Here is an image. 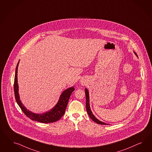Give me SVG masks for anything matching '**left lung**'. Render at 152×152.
Segmentation results:
<instances>
[{
    "mask_svg": "<svg viewBox=\"0 0 152 152\" xmlns=\"http://www.w3.org/2000/svg\"><path fill=\"white\" fill-rule=\"evenodd\" d=\"M135 55L137 56V55L135 53V52H134ZM85 95H86V110L88 112V114L89 115V116L90 117V118L94 121H95V123H96L97 124H101V125H107L105 123H104L101 121H100L99 120L97 119L94 116V115L93 114V113H92V111L91 110V109H90V97H89V92L88 91V89L86 88L85 89Z\"/></svg>",
    "mask_w": 152,
    "mask_h": 152,
    "instance_id": "1",
    "label": "left lung"
}]
</instances>
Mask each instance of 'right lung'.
Returning a JSON list of instances; mask_svg holds the SVG:
<instances>
[{
  "label": "right lung",
  "mask_w": 152,
  "mask_h": 152,
  "mask_svg": "<svg viewBox=\"0 0 152 152\" xmlns=\"http://www.w3.org/2000/svg\"><path fill=\"white\" fill-rule=\"evenodd\" d=\"M19 63V61L17 64L15 69L14 77V90L15 100L21 110L24 113V114L27 116V117L29 119L42 123H53L60 120L62 118V116L64 115L69 97L71 96L72 92L75 90L74 86L68 88L62 92L56 105L50 110L42 114L34 113L31 111L28 110L24 106L22 102H21V100H20L17 77Z\"/></svg>",
  "instance_id": "1"
}]
</instances>
